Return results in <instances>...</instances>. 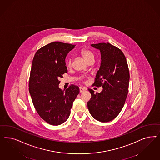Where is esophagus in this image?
<instances>
[{"instance_id":"obj_1","label":"esophagus","mask_w":160,"mask_h":160,"mask_svg":"<svg viewBox=\"0 0 160 160\" xmlns=\"http://www.w3.org/2000/svg\"><path fill=\"white\" fill-rule=\"evenodd\" d=\"M79 89H80V93H82V92H84L86 90V88H82V87H80Z\"/></svg>"}]
</instances>
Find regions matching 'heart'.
<instances>
[{"label": "heart", "instance_id": "obj_1", "mask_svg": "<svg viewBox=\"0 0 160 160\" xmlns=\"http://www.w3.org/2000/svg\"><path fill=\"white\" fill-rule=\"evenodd\" d=\"M81 54L83 56V58L87 61H88L90 60H92V59H94V58L93 53L91 51L88 50L87 48H83L82 50H81ZM66 63L67 66L68 67L72 66V59L68 58L67 60Z\"/></svg>", "mask_w": 160, "mask_h": 160}]
</instances>
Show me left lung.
Segmentation results:
<instances>
[{
    "label": "left lung",
    "instance_id": "left-lung-1",
    "mask_svg": "<svg viewBox=\"0 0 160 160\" xmlns=\"http://www.w3.org/2000/svg\"><path fill=\"white\" fill-rule=\"evenodd\" d=\"M91 46L100 51L102 61L93 86H102L103 90L94 93L88 88L92 97L88 107L95 119L111 121L119 114L127 99L130 77L127 59L121 50L109 42Z\"/></svg>",
    "mask_w": 160,
    "mask_h": 160
}]
</instances>
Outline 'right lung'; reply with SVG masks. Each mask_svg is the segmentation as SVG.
Wrapping results in <instances>:
<instances>
[{
  "label": "right lung",
  "mask_w": 160,
  "mask_h": 160,
  "mask_svg": "<svg viewBox=\"0 0 160 160\" xmlns=\"http://www.w3.org/2000/svg\"><path fill=\"white\" fill-rule=\"evenodd\" d=\"M76 45L53 42L39 48L33 57L29 81V92L40 117L52 125L66 121L79 88L71 84L59 88L60 78L67 72L66 57Z\"/></svg>",
  "instance_id": "right-lung-1"
}]
</instances>
